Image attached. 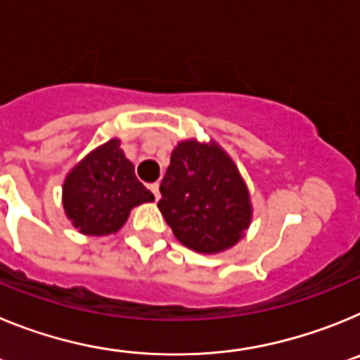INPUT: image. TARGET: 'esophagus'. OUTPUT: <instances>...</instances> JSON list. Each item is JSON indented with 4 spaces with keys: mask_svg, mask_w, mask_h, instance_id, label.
<instances>
[{
    "mask_svg": "<svg viewBox=\"0 0 360 360\" xmlns=\"http://www.w3.org/2000/svg\"><path fill=\"white\" fill-rule=\"evenodd\" d=\"M158 187H160V186H158L157 182L151 184V186H149V189H151V193H153V195H155V200L160 198V191H158Z\"/></svg>",
    "mask_w": 360,
    "mask_h": 360,
    "instance_id": "1",
    "label": "esophagus"
}]
</instances>
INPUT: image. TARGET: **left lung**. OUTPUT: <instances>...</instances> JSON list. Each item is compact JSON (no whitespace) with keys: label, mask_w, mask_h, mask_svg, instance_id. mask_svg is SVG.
Segmentation results:
<instances>
[{"label":"left lung","mask_w":360,"mask_h":360,"mask_svg":"<svg viewBox=\"0 0 360 360\" xmlns=\"http://www.w3.org/2000/svg\"><path fill=\"white\" fill-rule=\"evenodd\" d=\"M162 216L182 245L216 254L236 245L252 219L249 189L216 142H178L160 184Z\"/></svg>","instance_id":"8db88e82"}]
</instances>
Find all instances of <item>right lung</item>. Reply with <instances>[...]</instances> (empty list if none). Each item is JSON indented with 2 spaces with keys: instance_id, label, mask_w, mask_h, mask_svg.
Returning a JSON list of instances; mask_svg holds the SVG:
<instances>
[{
  "instance_id": "obj_1",
  "label": "right lung",
  "mask_w": 360,
  "mask_h": 360,
  "mask_svg": "<svg viewBox=\"0 0 360 360\" xmlns=\"http://www.w3.org/2000/svg\"><path fill=\"white\" fill-rule=\"evenodd\" d=\"M155 196L135 176L119 139L86 155L63 184V207L72 225L88 236L117 232L136 205Z\"/></svg>"
}]
</instances>
